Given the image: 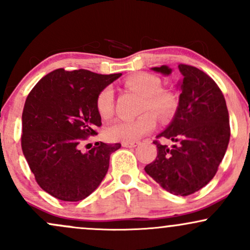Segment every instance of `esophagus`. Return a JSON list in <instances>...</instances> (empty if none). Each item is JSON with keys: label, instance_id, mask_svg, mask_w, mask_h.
<instances>
[{"label": "esophagus", "instance_id": "34e87169", "mask_svg": "<svg viewBox=\"0 0 250 250\" xmlns=\"http://www.w3.org/2000/svg\"><path fill=\"white\" fill-rule=\"evenodd\" d=\"M139 145V142H122V147L125 148H134Z\"/></svg>", "mask_w": 250, "mask_h": 250}]
</instances>
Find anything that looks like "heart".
Instances as JSON below:
<instances>
[{
    "label": "heart",
    "mask_w": 250,
    "mask_h": 250,
    "mask_svg": "<svg viewBox=\"0 0 250 250\" xmlns=\"http://www.w3.org/2000/svg\"><path fill=\"white\" fill-rule=\"evenodd\" d=\"M125 87L145 97L141 107L143 115L135 120H119L105 129L104 136L113 142H135L154 130L156 119L169 121L176 113L179 99L174 91L162 88V82L156 75L137 73L125 81ZM96 110L102 120L114 115V91L111 88L102 89L96 97Z\"/></svg>",
    "instance_id": "heart-1"
}]
</instances>
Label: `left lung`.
Instances as JSON below:
<instances>
[{
	"label": "left lung",
	"mask_w": 250,
	"mask_h": 250,
	"mask_svg": "<svg viewBox=\"0 0 250 250\" xmlns=\"http://www.w3.org/2000/svg\"><path fill=\"white\" fill-rule=\"evenodd\" d=\"M153 70L171 74L167 65ZM182 75L176 113L157 139L176 142L173 148L157 140V156L145 167L146 173L174 195L194 194L216 174L230 137L229 114L219 85L193 65L179 64Z\"/></svg>",
	"instance_id": "8db88e82"
}]
</instances>
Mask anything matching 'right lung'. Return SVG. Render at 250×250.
<instances>
[{"mask_svg":"<svg viewBox=\"0 0 250 250\" xmlns=\"http://www.w3.org/2000/svg\"><path fill=\"white\" fill-rule=\"evenodd\" d=\"M120 76L60 68L31 89L22 113V151L37 185L51 196L81 201L107 174L110 154L121 145L97 142L87 153L79 145L97 135L96 97Z\"/></svg>","mask_w":250,"mask_h":250,"instance_id":"right-lung-1","label":"right lung"}]
</instances>
